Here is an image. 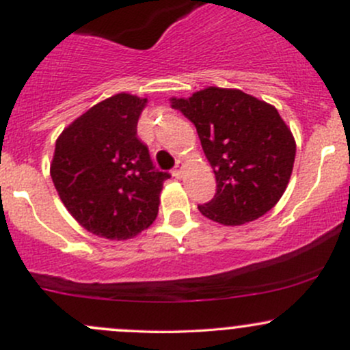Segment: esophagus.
Instances as JSON below:
<instances>
[{
  "label": "esophagus",
  "mask_w": 350,
  "mask_h": 350,
  "mask_svg": "<svg viewBox=\"0 0 350 350\" xmlns=\"http://www.w3.org/2000/svg\"><path fill=\"white\" fill-rule=\"evenodd\" d=\"M183 171H184V163L180 161H176V166H174V170H172V174L176 176V178H180V176H183Z\"/></svg>",
  "instance_id": "34e87169"
}]
</instances>
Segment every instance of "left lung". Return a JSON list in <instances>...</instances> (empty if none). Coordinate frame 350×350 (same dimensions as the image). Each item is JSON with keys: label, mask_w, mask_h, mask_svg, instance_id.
<instances>
[{"label": "left lung", "mask_w": 350, "mask_h": 350, "mask_svg": "<svg viewBox=\"0 0 350 350\" xmlns=\"http://www.w3.org/2000/svg\"><path fill=\"white\" fill-rule=\"evenodd\" d=\"M171 107L194 123L214 170V199L200 214L222 226H242L276 206L290 183L296 143L278 110L237 88L207 87Z\"/></svg>", "instance_id": "obj_1"}]
</instances>
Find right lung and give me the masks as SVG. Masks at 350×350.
Returning <instances> with one entry per match:
<instances>
[{"instance_id":"1","label":"right lung","mask_w":350,"mask_h":350,"mask_svg":"<svg viewBox=\"0 0 350 350\" xmlns=\"http://www.w3.org/2000/svg\"><path fill=\"white\" fill-rule=\"evenodd\" d=\"M148 98L116 94L74 120L55 142L51 178L85 230L133 239L154 222L167 172L154 170L136 126Z\"/></svg>"}]
</instances>
